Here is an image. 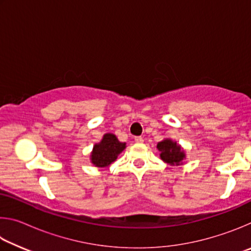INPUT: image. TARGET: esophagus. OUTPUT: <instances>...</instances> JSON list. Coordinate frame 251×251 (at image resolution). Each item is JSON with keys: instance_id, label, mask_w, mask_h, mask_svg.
I'll list each match as a JSON object with an SVG mask.
<instances>
[{"instance_id": "34e87169", "label": "esophagus", "mask_w": 251, "mask_h": 251, "mask_svg": "<svg viewBox=\"0 0 251 251\" xmlns=\"http://www.w3.org/2000/svg\"><path fill=\"white\" fill-rule=\"evenodd\" d=\"M134 141H135V143H137V144H142L144 142V139H143V137H141V136H136Z\"/></svg>"}]
</instances>
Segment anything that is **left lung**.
Listing matches in <instances>:
<instances>
[{
  "label": "left lung",
  "mask_w": 251,
  "mask_h": 251,
  "mask_svg": "<svg viewBox=\"0 0 251 251\" xmlns=\"http://www.w3.org/2000/svg\"><path fill=\"white\" fill-rule=\"evenodd\" d=\"M157 148L160 151L161 159L171 165H180L182 159L185 158V154L180 150V146H178L171 139H165L158 143Z\"/></svg>",
  "instance_id": "1"
}]
</instances>
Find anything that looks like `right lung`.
Returning <instances> with one entry per match:
<instances>
[{
  "instance_id": "1",
  "label": "right lung",
  "mask_w": 251,
  "mask_h": 251,
  "mask_svg": "<svg viewBox=\"0 0 251 251\" xmlns=\"http://www.w3.org/2000/svg\"><path fill=\"white\" fill-rule=\"evenodd\" d=\"M125 143H121L113 134H105L101 142L96 144L92 152V163L97 167H106L115 161L117 155L124 151Z\"/></svg>"
}]
</instances>
